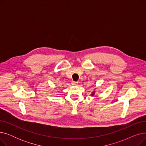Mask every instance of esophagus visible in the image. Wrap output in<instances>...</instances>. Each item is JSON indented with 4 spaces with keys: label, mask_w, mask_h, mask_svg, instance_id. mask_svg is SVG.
Returning a JSON list of instances; mask_svg holds the SVG:
<instances>
[{
    "label": "esophagus",
    "mask_w": 146,
    "mask_h": 146,
    "mask_svg": "<svg viewBox=\"0 0 146 146\" xmlns=\"http://www.w3.org/2000/svg\"><path fill=\"white\" fill-rule=\"evenodd\" d=\"M72 84L73 85H74V86H78V82H74V81H73V82H72Z\"/></svg>",
    "instance_id": "esophagus-1"
}]
</instances>
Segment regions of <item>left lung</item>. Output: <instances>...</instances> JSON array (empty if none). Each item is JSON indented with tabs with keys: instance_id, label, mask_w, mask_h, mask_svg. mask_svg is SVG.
Returning a JSON list of instances; mask_svg holds the SVG:
<instances>
[{
	"instance_id": "obj_1",
	"label": "left lung",
	"mask_w": 146,
	"mask_h": 146,
	"mask_svg": "<svg viewBox=\"0 0 146 146\" xmlns=\"http://www.w3.org/2000/svg\"><path fill=\"white\" fill-rule=\"evenodd\" d=\"M95 91H94V92H92V93L91 94V95H91L92 96H94V95H95Z\"/></svg>"
}]
</instances>
